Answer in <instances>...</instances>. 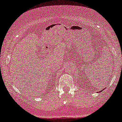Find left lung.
Wrapping results in <instances>:
<instances>
[{
    "mask_svg": "<svg viewBox=\"0 0 122 122\" xmlns=\"http://www.w3.org/2000/svg\"><path fill=\"white\" fill-rule=\"evenodd\" d=\"M102 90H101V91H100V92H102ZM98 93H99V92H98Z\"/></svg>",
    "mask_w": 122,
    "mask_h": 122,
    "instance_id": "left-lung-1",
    "label": "left lung"
}]
</instances>
